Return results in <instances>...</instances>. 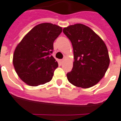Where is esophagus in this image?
<instances>
[{"label":"esophagus","mask_w":121,"mask_h":121,"mask_svg":"<svg viewBox=\"0 0 121 121\" xmlns=\"http://www.w3.org/2000/svg\"><path fill=\"white\" fill-rule=\"evenodd\" d=\"M63 61H64V59H62V60H61V63H63Z\"/></svg>","instance_id":"esophagus-1"}]
</instances>
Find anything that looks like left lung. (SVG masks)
I'll list each match as a JSON object with an SVG mask.
<instances>
[{
    "label": "left lung",
    "mask_w": 121,
    "mask_h": 121,
    "mask_svg": "<svg viewBox=\"0 0 121 121\" xmlns=\"http://www.w3.org/2000/svg\"><path fill=\"white\" fill-rule=\"evenodd\" d=\"M63 32L72 43L74 61L67 74L73 85L88 88L101 79L110 64L107 47L92 29L81 24L71 25Z\"/></svg>",
    "instance_id": "8db88e82"
}]
</instances>
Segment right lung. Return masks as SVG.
Returning a JSON list of instances; mask_svg holds the SVG:
<instances>
[{
    "instance_id": "add662e5",
    "label": "right lung",
    "mask_w": 121,
    "mask_h": 121,
    "mask_svg": "<svg viewBox=\"0 0 121 121\" xmlns=\"http://www.w3.org/2000/svg\"><path fill=\"white\" fill-rule=\"evenodd\" d=\"M62 28L51 23L34 27L17 45L13 54V63L20 78L32 86L43 85L52 78L58 67L51 56L54 40Z\"/></svg>"
}]
</instances>
